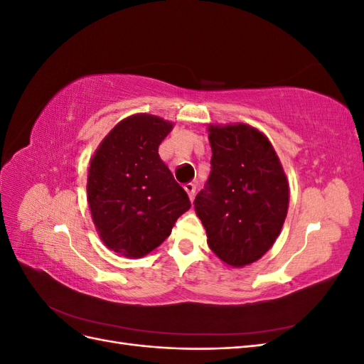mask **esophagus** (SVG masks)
Listing matches in <instances>:
<instances>
[{
	"mask_svg": "<svg viewBox=\"0 0 364 364\" xmlns=\"http://www.w3.org/2000/svg\"><path fill=\"white\" fill-rule=\"evenodd\" d=\"M183 188H185L186 194H188L190 200L193 202V199H194V194H196V185H194V183H185Z\"/></svg>",
	"mask_w": 364,
	"mask_h": 364,
	"instance_id": "34e87169",
	"label": "esophagus"
}]
</instances>
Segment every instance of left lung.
<instances>
[{
    "label": "left lung",
    "instance_id": "1",
    "mask_svg": "<svg viewBox=\"0 0 364 364\" xmlns=\"http://www.w3.org/2000/svg\"><path fill=\"white\" fill-rule=\"evenodd\" d=\"M211 173L194 209L208 246L229 267L258 261L281 234L289 181L269 138L246 123L209 124Z\"/></svg>",
    "mask_w": 364,
    "mask_h": 364
}]
</instances>
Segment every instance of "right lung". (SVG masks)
I'll return each mask as SVG.
<instances>
[{
    "label": "right lung",
    "instance_id": "right-lung-1",
    "mask_svg": "<svg viewBox=\"0 0 364 364\" xmlns=\"http://www.w3.org/2000/svg\"><path fill=\"white\" fill-rule=\"evenodd\" d=\"M173 123L158 115H130L109 132L87 168V203L107 249L142 258L161 246L183 213L188 194L159 158Z\"/></svg>",
    "mask_w": 364,
    "mask_h": 364
}]
</instances>
